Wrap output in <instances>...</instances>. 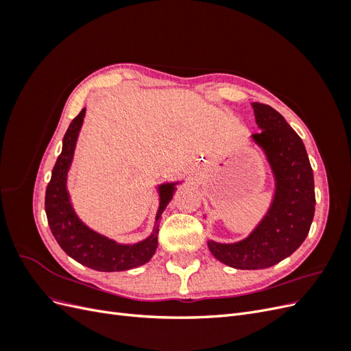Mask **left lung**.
Returning <instances> with one entry per match:
<instances>
[{
    "label": "left lung",
    "mask_w": 351,
    "mask_h": 351,
    "mask_svg": "<svg viewBox=\"0 0 351 351\" xmlns=\"http://www.w3.org/2000/svg\"><path fill=\"white\" fill-rule=\"evenodd\" d=\"M253 110L262 132L250 136V141L262 151L271 168V204L243 240H208L210 253L236 269H263L289 258L309 234L316 204L313 171L299 134L269 105L254 102Z\"/></svg>",
    "instance_id": "8db88e82"
}]
</instances>
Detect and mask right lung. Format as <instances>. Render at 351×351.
Returning <instances> with one entry per match:
<instances>
[{"label": "right lung", "instance_id": "obj_1", "mask_svg": "<svg viewBox=\"0 0 351 351\" xmlns=\"http://www.w3.org/2000/svg\"><path fill=\"white\" fill-rule=\"evenodd\" d=\"M86 108L74 119L62 139V149L51 174V182L45 195V212L52 236L56 237L60 247L70 258L77 261L84 267L101 272L127 271L145 265L152 259L158 247V221L161 218L167 205L171 202L173 195L180 182H165L156 186L158 210L155 215L154 230L146 239L137 243H119L114 239L92 230L79 218L73 208L67 190V177L73 162L74 149L83 125Z\"/></svg>", "mask_w": 351, "mask_h": 351}]
</instances>
